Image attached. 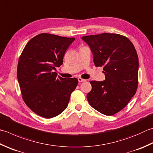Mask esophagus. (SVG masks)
<instances>
[{
    "label": "esophagus",
    "instance_id": "esophagus-1",
    "mask_svg": "<svg viewBox=\"0 0 153 153\" xmlns=\"http://www.w3.org/2000/svg\"><path fill=\"white\" fill-rule=\"evenodd\" d=\"M78 82H85V79L81 78V77H79V78H78Z\"/></svg>",
    "mask_w": 153,
    "mask_h": 153
}]
</instances>
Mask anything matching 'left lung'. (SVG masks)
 Masks as SVG:
<instances>
[{
  "label": "left lung",
  "mask_w": 153,
  "mask_h": 153,
  "mask_svg": "<svg viewBox=\"0 0 153 153\" xmlns=\"http://www.w3.org/2000/svg\"><path fill=\"white\" fill-rule=\"evenodd\" d=\"M90 47L96 67H103L105 80L91 81L89 105L105 115L127 106L138 87L139 58L134 45L125 36L103 33L82 38Z\"/></svg>",
  "instance_id": "obj_1"
}]
</instances>
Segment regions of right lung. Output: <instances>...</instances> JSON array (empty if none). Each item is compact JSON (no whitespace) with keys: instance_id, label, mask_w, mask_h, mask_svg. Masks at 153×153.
<instances>
[{"instance_id":"1","label":"right lung","mask_w":153,"mask_h":153,"mask_svg":"<svg viewBox=\"0 0 153 153\" xmlns=\"http://www.w3.org/2000/svg\"><path fill=\"white\" fill-rule=\"evenodd\" d=\"M75 38L42 33L29 40L20 56L17 77L22 97L33 112L52 118L66 109L71 94L77 85L76 78L57 76L56 67Z\"/></svg>"}]
</instances>
